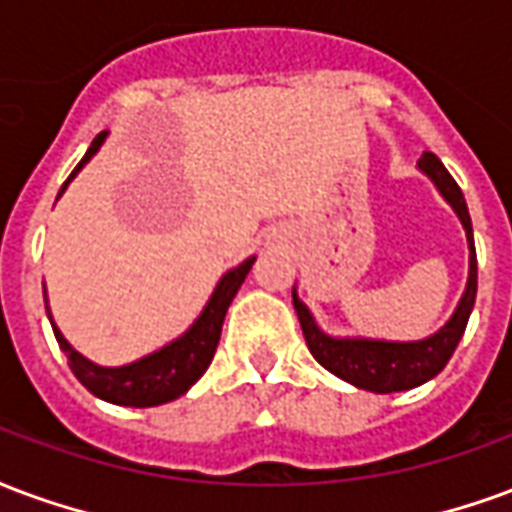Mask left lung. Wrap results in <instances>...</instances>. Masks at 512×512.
Here are the masks:
<instances>
[{"label": "left lung", "instance_id": "1", "mask_svg": "<svg viewBox=\"0 0 512 512\" xmlns=\"http://www.w3.org/2000/svg\"><path fill=\"white\" fill-rule=\"evenodd\" d=\"M417 166L434 179L439 193L450 201L455 215L461 218L466 229V240H469V281H466V292L455 308L453 319L425 341L414 343H390V341H363V338H330L324 335L308 308L302 305L300 297L294 294V311L300 319L302 335L311 354L324 365L330 374H335L343 382L354 384L360 390H371V393H401V390H412L417 384L434 379L447 360L453 357L455 346L461 341V335L469 322V313L475 308L477 297V253H475V237H472V218L466 210L464 193L458 188V182L450 177V171L442 166V160L436 158L434 152H425L423 158L417 160Z\"/></svg>", "mask_w": 512, "mask_h": 512}]
</instances>
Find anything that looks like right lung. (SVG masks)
Returning a JSON list of instances; mask_svg holds the SVG:
<instances>
[{
    "label": "right lung",
    "mask_w": 512,
    "mask_h": 512,
    "mask_svg": "<svg viewBox=\"0 0 512 512\" xmlns=\"http://www.w3.org/2000/svg\"><path fill=\"white\" fill-rule=\"evenodd\" d=\"M106 138V130L95 136L92 147L87 149V155L81 158L73 174L65 179V185L59 190V196L65 193L67 182L76 177L78 169L87 163L95 152L103 144ZM253 259L242 261L237 270L226 272L220 278L218 289L207 302V308L201 311V316L196 319V324L190 327L188 333L177 338L169 346H163L160 352L149 354L144 360L138 363L122 365V368H100V365L89 363L87 357L70 346V343L62 338V333L57 330V324L51 322L54 327V335H57L59 349L65 352L67 365L70 371L76 374V379L89 393L98 395L108 404H119V406H158V404H169L174 398H179L182 393H188L193 384L199 382L201 374L210 368L212 357H215V349H218L220 341V327H223V319H226V311H229L231 300L234 294L245 281V275L251 272ZM43 300H46V289H43ZM48 313V305H46ZM51 319V313H48Z\"/></svg>",
    "instance_id": "add662e5"
}]
</instances>
